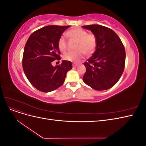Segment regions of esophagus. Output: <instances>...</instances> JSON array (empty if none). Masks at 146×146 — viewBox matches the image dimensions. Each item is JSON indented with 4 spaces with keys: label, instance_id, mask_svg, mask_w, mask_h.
<instances>
[{
    "label": "esophagus",
    "instance_id": "esophagus-1",
    "mask_svg": "<svg viewBox=\"0 0 146 146\" xmlns=\"http://www.w3.org/2000/svg\"><path fill=\"white\" fill-rule=\"evenodd\" d=\"M78 66V64H72V66L74 68H76V67H77V66Z\"/></svg>",
    "mask_w": 146,
    "mask_h": 146
}]
</instances>
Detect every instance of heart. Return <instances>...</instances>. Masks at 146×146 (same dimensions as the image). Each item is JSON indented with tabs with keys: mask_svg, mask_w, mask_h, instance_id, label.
<instances>
[{
	"mask_svg": "<svg viewBox=\"0 0 146 146\" xmlns=\"http://www.w3.org/2000/svg\"><path fill=\"white\" fill-rule=\"evenodd\" d=\"M66 35L70 41L77 42L74 52H69L64 55L66 61L78 63L83 57V54L90 55L94 52L97 46V39L92 33L88 34L86 30L80 28H74L68 30ZM58 47L60 52H66L68 43L63 36H61L58 41Z\"/></svg>",
	"mask_w": 146,
	"mask_h": 146,
	"instance_id": "obj_1",
	"label": "heart"
}]
</instances>
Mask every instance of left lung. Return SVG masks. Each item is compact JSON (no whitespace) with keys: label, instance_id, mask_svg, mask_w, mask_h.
<instances>
[{"label":"left lung","instance_id":"left-lung-1","mask_svg":"<svg viewBox=\"0 0 146 146\" xmlns=\"http://www.w3.org/2000/svg\"><path fill=\"white\" fill-rule=\"evenodd\" d=\"M82 27L90 30L97 39L96 50L84 63L86 70L83 82L96 90H108L119 81L124 70V46L111 29L97 24Z\"/></svg>","mask_w":146,"mask_h":146}]
</instances>
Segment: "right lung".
Returning <instances> with one entry per match:
<instances>
[{"label":"right lung","instance_id":"add662e5","mask_svg":"<svg viewBox=\"0 0 146 146\" xmlns=\"http://www.w3.org/2000/svg\"><path fill=\"white\" fill-rule=\"evenodd\" d=\"M70 25H48L31 34L25 44L23 67L29 81L38 90L48 92L63 85L72 63L63 60L54 67L52 62L60 60L58 41Z\"/></svg>","mask_w":146,"mask_h":146}]
</instances>
